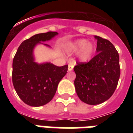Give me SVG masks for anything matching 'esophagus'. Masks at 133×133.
<instances>
[{"mask_svg": "<svg viewBox=\"0 0 133 133\" xmlns=\"http://www.w3.org/2000/svg\"><path fill=\"white\" fill-rule=\"evenodd\" d=\"M73 67H74V65H73L72 63H70L69 65H68V71H71V70H72Z\"/></svg>", "mask_w": 133, "mask_h": 133, "instance_id": "34e87169", "label": "esophagus"}]
</instances>
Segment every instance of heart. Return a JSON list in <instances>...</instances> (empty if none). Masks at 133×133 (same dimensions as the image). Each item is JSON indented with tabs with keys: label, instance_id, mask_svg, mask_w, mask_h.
<instances>
[{
	"label": "heart",
	"instance_id": "1",
	"mask_svg": "<svg viewBox=\"0 0 133 133\" xmlns=\"http://www.w3.org/2000/svg\"><path fill=\"white\" fill-rule=\"evenodd\" d=\"M71 52H78V58L82 61H87L91 58L94 52V45L92 43H87L85 39H79L69 45Z\"/></svg>",
	"mask_w": 133,
	"mask_h": 133
}]
</instances>
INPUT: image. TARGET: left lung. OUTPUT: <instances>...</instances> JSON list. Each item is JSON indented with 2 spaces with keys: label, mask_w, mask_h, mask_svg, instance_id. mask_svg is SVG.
Segmentation results:
<instances>
[{
  "label": "left lung",
  "mask_w": 133,
  "mask_h": 133,
  "mask_svg": "<svg viewBox=\"0 0 133 133\" xmlns=\"http://www.w3.org/2000/svg\"><path fill=\"white\" fill-rule=\"evenodd\" d=\"M97 54L88 63L74 67L77 95L83 102L98 105L111 97L120 75L119 54L108 40L95 35Z\"/></svg>",
  "instance_id": "left-lung-1"
}]
</instances>
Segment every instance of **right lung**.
Wrapping results in <instances>:
<instances>
[{"label": "right lung", "instance_id": "add662e5", "mask_svg": "<svg viewBox=\"0 0 133 133\" xmlns=\"http://www.w3.org/2000/svg\"><path fill=\"white\" fill-rule=\"evenodd\" d=\"M58 34L50 31L34 35L21 44L14 56L13 86L19 98L28 105L39 107L49 103L55 95L59 82L67 73L68 65L58 67L50 63L38 64L34 62V47Z\"/></svg>", "mask_w": 133, "mask_h": 133}]
</instances>
